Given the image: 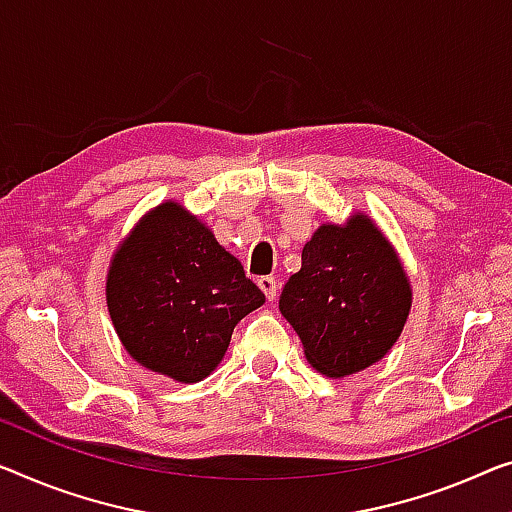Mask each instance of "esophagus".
<instances>
[{
  "instance_id": "esophagus-1",
  "label": "esophagus",
  "mask_w": 512,
  "mask_h": 512,
  "mask_svg": "<svg viewBox=\"0 0 512 512\" xmlns=\"http://www.w3.org/2000/svg\"><path fill=\"white\" fill-rule=\"evenodd\" d=\"M257 285H259V289H262V292H264L266 301H273V299H276V294H278V282H276V278L264 276V278H259V280H257Z\"/></svg>"
}]
</instances>
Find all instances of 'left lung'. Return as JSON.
I'll list each match as a JSON object with an SVG mask.
<instances>
[{"instance_id": "8db88e82", "label": "left lung", "mask_w": 512, "mask_h": 512, "mask_svg": "<svg viewBox=\"0 0 512 512\" xmlns=\"http://www.w3.org/2000/svg\"><path fill=\"white\" fill-rule=\"evenodd\" d=\"M411 285L393 243L365 213L324 223L282 287L280 312L326 377H349L391 352L409 319Z\"/></svg>"}]
</instances>
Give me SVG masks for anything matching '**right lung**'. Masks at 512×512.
Instances as JSON below:
<instances>
[{"label":"right lung","instance_id":"1","mask_svg":"<svg viewBox=\"0 0 512 512\" xmlns=\"http://www.w3.org/2000/svg\"><path fill=\"white\" fill-rule=\"evenodd\" d=\"M105 301L133 361L195 384L218 368L234 326L264 294L207 223L167 200L144 213L114 250Z\"/></svg>","mask_w":512,"mask_h":512}]
</instances>
